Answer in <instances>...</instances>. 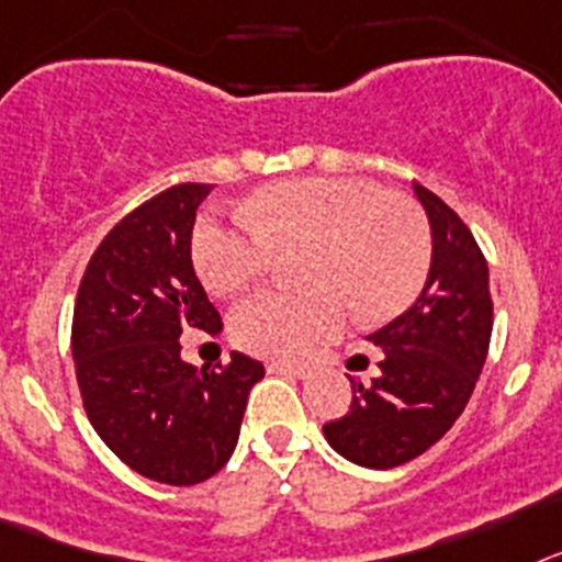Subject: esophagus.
Returning a JSON list of instances; mask_svg holds the SVG:
<instances>
[{"label": "esophagus", "mask_w": 562, "mask_h": 562, "mask_svg": "<svg viewBox=\"0 0 562 562\" xmlns=\"http://www.w3.org/2000/svg\"><path fill=\"white\" fill-rule=\"evenodd\" d=\"M268 370L280 375H294V379H305V375H308V368H302V364H288V362H271L268 364Z\"/></svg>", "instance_id": "obj_1"}]
</instances>
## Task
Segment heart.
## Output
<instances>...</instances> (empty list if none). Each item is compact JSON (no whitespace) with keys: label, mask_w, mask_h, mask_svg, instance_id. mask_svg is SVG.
Wrapping results in <instances>:
<instances>
[{"label":"heart","mask_w":562,"mask_h":562,"mask_svg":"<svg viewBox=\"0 0 562 562\" xmlns=\"http://www.w3.org/2000/svg\"><path fill=\"white\" fill-rule=\"evenodd\" d=\"M248 221L200 217L194 271L214 294H234L271 271L277 254L308 251L311 294L260 291L228 316L232 339L251 353L302 359L359 322H387L422 294L432 260L429 226L416 206L359 178L280 180L248 200Z\"/></svg>","instance_id":"1"}]
</instances>
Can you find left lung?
Here are the masks:
<instances>
[{
    "mask_svg": "<svg viewBox=\"0 0 562 562\" xmlns=\"http://www.w3.org/2000/svg\"><path fill=\"white\" fill-rule=\"evenodd\" d=\"M416 198L432 232V260L418 300L368 339L382 348L370 382L350 379L353 402L322 427L341 458L393 470L427 452L458 422L492 336L490 268L467 223L438 194Z\"/></svg>",
    "mask_w": 562,
    "mask_h": 562,
    "instance_id": "left-lung-1",
    "label": "left lung"
}]
</instances>
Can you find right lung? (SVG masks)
I'll list each match as a JSON object with an SVG mask.
<instances>
[{
  "label": "right lung",
  "instance_id": "right-lung-1",
  "mask_svg": "<svg viewBox=\"0 0 562 562\" xmlns=\"http://www.w3.org/2000/svg\"><path fill=\"white\" fill-rule=\"evenodd\" d=\"M209 183H178L115 223L87 262L72 311V359L87 418L121 461L158 484L221 472L240 436L257 359L217 368L180 359L189 328L223 322L192 266L194 212Z\"/></svg>",
  "mask_w": 562,
  "mask_h": 562
}]
</instances>
